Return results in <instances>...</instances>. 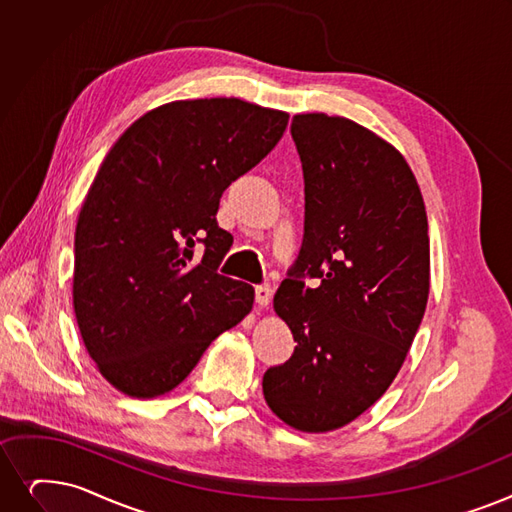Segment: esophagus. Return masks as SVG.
Wrapping results in <instances>:
<instances>
[{
    "label": "esophagus",
    "instance_id": "obj_1",
    "mask_svg": "<svg viewBox=\"0 0 512 512\" xmlns=\"http://www.w3.org/2000/svg\"><path fill=\"white\" fill-rule=\"evenodd\" d=\"M272 295H274V291H272L270 284L255 286V301L259 303V307H268L270 301H272Z\"/></svg>",
    "mask_w": 512,
    "mask_h": 512
}]
</instances>
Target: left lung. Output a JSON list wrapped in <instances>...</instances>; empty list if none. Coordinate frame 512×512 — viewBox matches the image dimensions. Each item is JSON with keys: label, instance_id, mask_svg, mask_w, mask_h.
Masks as SVG:
<instances>
[{"label": "left lung", "instance_id": "1", "mask_svg": "<svg viewBox=\"0 0 512 512\" xmlns=\"http://www.w3.org/2000/svg\"><path fill=\"white\" fill-rule=\"evenodd\" d=\"M291 133L305 226L274 309L297 347L263 374V395L288 427L326 433L366 412L406 360L429 299V224L406 159L370 129L307 113Z\"/></svg>", "mask_w": 512, "mask_h": 512}]
</instances>
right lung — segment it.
<instances>
[{
	"instance_id": "add662e5",
	"label": "right lung",
	"mask_w": 512,
	"mask_h": 512,
	"mask_svg": "<svg viewBox=\"0 0 512 512\" xmlns=\"http://www.w3.org/2000/svg\"><path fill=\"white\" fill-rule=\"evenodd\" d=\"M286 123L238 98L177 100L106 154L77 219L73 307L87 353L121 393H169L253 309L251 284L217 274L230 234L215 215Z\"/></svg>"
}]
</instances>
